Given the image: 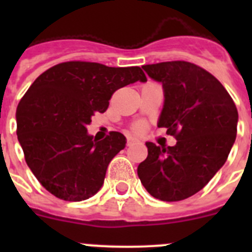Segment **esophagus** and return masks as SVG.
Segmentation results:
<instances>
[{
  "mask_svg": "<svg viewBox=\"0 0 252 252\" xmlns=\"http://www.w3.org/2000/svg\"><path fill=\"white\" fill-rule=\"evenodd\" d=\"M126 144H127V146H132L133 144H136V140L132 139V137H127V142Z\"/></svg>",
  "mask_w": 252,
  "mask_h": 252,
  "instance_id": "esophagus-1",
  "label": "esophagus"
}]
</instances>
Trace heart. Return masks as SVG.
Returning <instances> with one entry per match:
<instances>
[{
  "label": "heart",
  "instance_id": "obj_1",
  "mask_svg": "<svg viewBox=\"0 0 252 252\" xmlns=\"http://www.w3.org/2000/svg\"><path fill=\"white\" fill-rule=\"evenodd\" d=\"M133 130L136 131V132H142V131L145 130V125L142 124H137L135 127H133Z\"/></svg>",
  "mask_w": 252,
  "mask_h": 252
}]
</instances>
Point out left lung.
<instances>
[{"instance_id":"8db88e82","label":"left lung","mask_w":252,"mask_h":252,"mask_svg":"<svg viewBox=\"0 0 252 252\" xmlns=\"http://www.w3.org/2000/svg\"><path fill=\"white\" fill-rule=\"evenodd\" d=\"M142 68L162 83L165 101L158 126L177 144L160 148L146 142L148 158L140 162L137 175L153 197L183 201L226 162L237 132V108L221 82L195 64L173 60Z\"/></svg>"}]
</instances>
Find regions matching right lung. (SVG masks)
Returning a JSON list of instances; mask_svg holds the SVG:
<instances>
[{
    "label": "right lung",
    "mask_w": 252,
    "mask_h": 252,
    "mask_svg": "<svg viewBox=\"0 0 252 252\" xmlns=\"http://www.w3.org/2000/svg\"><path fill=\"white\" fill-rule=\"evenodd\" d=\"M137 81L146 82L140 66L81 60L57 64L35 79L17 106L16 132L26 164L48 192L68 202L98 192L126 137L112 131L97 141L86 126L108 108L116 91Z\"/></svg>",
    "instance_id": "obj_1"
}]
</instances>
